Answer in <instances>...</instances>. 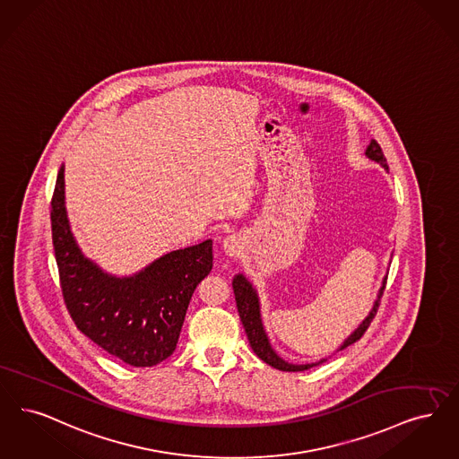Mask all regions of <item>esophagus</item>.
Segmentation results:
<instances>
[{"instance_id": "34e87169", "label": "esophagus", "mask_w": 459, "mask_h": 459, "mask_svg": "<svg viewBox=\"0 0 459 459\" xmlns=\"http://www.w3.org/2000/svg\"><path fill=\"white\" fill-rule=\"evenodd\" d=\"M223 249H225V253L229 255V256H238L240 255V249H242V242H240V238L238 236H229V238H225L223 240Z\"/></svg>"}]
</instances>
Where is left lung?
I'll use <instances>...</instances> for the list:
<instances>
[{
	"label": "left lung",
	"instance_id": "8db88e82",
	"mask_svg": "<svg viewBox=\"0 0 459 459\" xmlns=\"http://www.w3.org/2000/svg\"><path fill=\"white\" fill-rule=\"evenodd\" d=\"M366 155L370 160H374V162H377V164H381L385 169H387L385 153H383V150H381L379 143H377L376 140H370V143H368V147H367L366 150ZM385 280H387V278H385L383 287L379 289L377 300L374 302L372 311L368 312V316L362 321V325L350 334L349 338L342 343V347L338 350L347 349L351 343H355L357 340H360V338L364 336V333H366L367 328L370 326L374 316L377 314V309H379V302H381V297H383V292H385ZM232 289H234V295H236L238 317H240V321H242V326H244V330H246L247 340H249V343H251V349L255 350V353H256L257 357H259L263 362H266L268 366L275 367L278 370H285V372H300V370H307V368H311V367L319 366V364L326 362V359H321V360L316 362V364L295 366V364L285 362L281 357H278L275 350L272 349V345H270V342H268V336H266L264 328H263L261 314H259V300H257L256 290L253 289V285L246 280V276L238 273V275L234 276V280H232Z\"/></svg>",
	"mask_w": 459,
	"mask_h": 459
}]
</instances>
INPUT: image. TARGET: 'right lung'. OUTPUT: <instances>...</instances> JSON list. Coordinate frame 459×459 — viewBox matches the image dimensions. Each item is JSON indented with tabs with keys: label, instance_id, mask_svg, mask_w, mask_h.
<instances>
[{
	"label": "right lung",
	"instance_id": "add662e5",
	"mask_svg": "<svg viewBox=\"0 0 459 459\" xmlns=\"http://www.w3.org/2000/svg\"><path fill=\"white\" fill-rule=\"evenodd\" d=\"M61 292L76 328L133 367L160 364L178 347L191 295L212 272V240L172 251L133 276L109 275L83 256L65 208V165L51 200Z\"/></svg>",
	"mask_w": 459,
	"mask_h": 459
}]
</instances>
